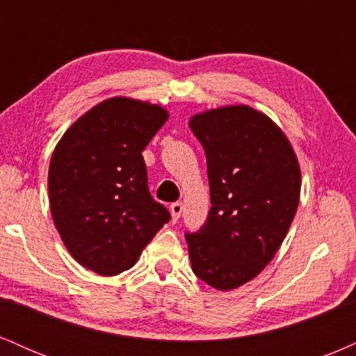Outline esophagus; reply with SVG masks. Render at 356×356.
I'll use <instances>...</instances> for the list:
<instances>
[{
	"mask_svg": "<svg viewBox=\"0 0 356 356\" xmlns=\"http://www.w3.org/2000/svg\"><path fill=\"white\" fill-rule=\"evenodd\" d=\"M182 211H184L182 202H174V204H170V214H172V218H174L175 220L181 218Z\"/></svg>",
	"mask_w": 356,
	"mask_h": 356,
	"instance_id": "esophagus-1",
	"label": "esophagus"
}]
</instances>
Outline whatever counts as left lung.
I'll list each match as a JSON object with an SVG mask.
<instances>
[{
    "label": "left lung",
    "instance_id": "left-lung-1",
    "mask_svg": "<svg viewBox=\"0 0 356 356\" xmlns=\"http://www.w3.org/2000/svg\"><path fill=\"white\" fill-rule=\"evenodd\" d=\"M189 127L206 152L212 204L206 224L186 234L192 271L229 291L254 280L288 234L300 164L283 130L249 105L204 110Z\"/></svg>",
    "mask_w": 356,
    "mask_h": 356
}]
</instances>
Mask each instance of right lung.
Masks as SVG:
<instances>
[{
  "instance_id": "obj_1",
  "label": "right lung",
  "mask_w": 356,
  "mask_h": 356,
  "mask_svg": "<svg viewBox=\"0 0 356 356\" xmlns=\"http://www.w3.org/2000/svg\"><path fill=\"white\" fill-rule=\"evenodd\" d=\"M167 118L162 105L112 97L73 122L53 150V222L73 259L97 275L132 268L170 219L150 195L142 157Z\"/></svg>"
}]
</instances>
